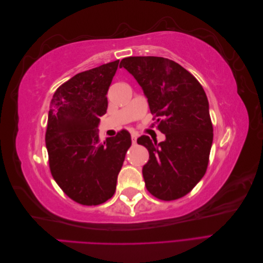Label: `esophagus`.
<instances>
[{
  "label": "esophagus",
  "mask_w": 263,
  "mask_h": 263,
  "mask_svg": "<svg viewBox=\"0 0 263 263\" xmlns=\"http://www.w3.org/2000/svg\"><path fill=\"white\" fill-rule=\"evenodd\" d=\"M137 138H138V135H137V134H133V135H132V142H133V145H136V144H137Z\"/></svg>",
  "instance_id": "esophagus-1"
}]
</instances>
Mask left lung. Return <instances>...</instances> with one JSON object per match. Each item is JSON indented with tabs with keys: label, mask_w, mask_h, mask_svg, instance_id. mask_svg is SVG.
<instances>
[{
	"label": "left lung",
	"mask_w": 263,
	"mask_h": 263,
	"mask_svg": "<svg viewBox=\"0 0 263 263\" xmlns=\"http://www.w3.org/2000/svg\"><path fill=\"white\" fill-rule=\"evenodd\" d=\"M119 68L136 79L165 135L159 144L148 136L137 140L149 151L142 168L147 190L163 201L186 195L204 177L213 142L204 89L187 70L162 57L124 58Z\"/></svg>",
	"instance_id": "1"
}]
</instances>
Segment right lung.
Returning <instances> with one entry per match:
<instances>
[{"label": "right lung", "mask_w": 263, "mask_h": 263, "mask_svg": "<svg viewBox=\"0 0 263 263\" xmlns=\"http://www.w3.org/2000/svg\"><path fill=\"white\" fill-rule=\"evenodd\" d=\"M119 60L76 74L50 102L46 147L54 181L70 198L99 205L113 196L130 135L123 130L100 142V117Z\"/></svg>", "instance_id": "obj_1"}]
</instances>
